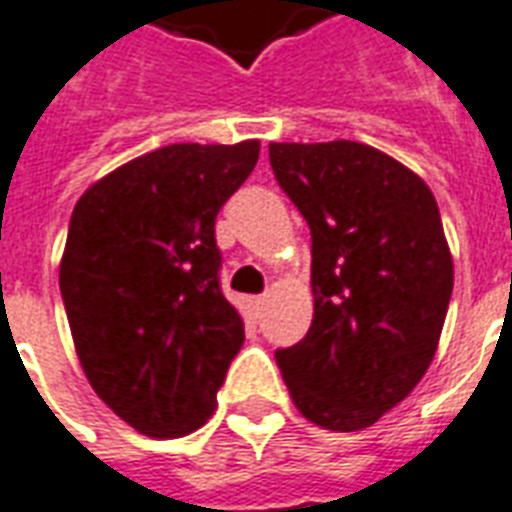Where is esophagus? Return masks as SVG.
Wrapping results in <instances>:
<instances>
[{"instance_id":"obj_1","label":"esophagus","mask_w":512,"mask_h":512,"mask_svg":"<svg viewBox=\"0 0 512 512\" xmlns=\"http://www.w3.org/2000/svg\"><path fill=\"white\" fill-rule=\"evenodd\" d=\"M263 304H266V299H263V296H246V310H249V315H252V318H260Z\"/></svg>"}]
</instances>
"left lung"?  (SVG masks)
<instances>
[{"instance_id":"left-lung-1","label":"left lung","mask_w":512,"mask_h":512,"mask_svg":"<svg viewBox=\"0 0 512 512\" xmlns=\"http://www.w3.org/2000/svg\"><path fill=\"white\" fill-rule=\"evenodd\" d=\"M271 169L312 233L315 315L277 351L318 428H370L428 373L452 296L439 205L417 172L351 139L271 142Z\"/></svg>"}]
</instances>
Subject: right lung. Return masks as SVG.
Instances as JSON below:
<instances>
[{
    "label": "right lung",
    "mask_w": 512,
    "mask_h": 512,
    "mask_svg": "<svg viewBox=\"0 0 512 512\" xmlns=\"http://www.w3.org/2000/svg\"><path fill=\"white\" fill-rule=\"evenodd\" d=\"M257 156V139L158 147L73 208L60 290L76 356L95 395L145 436L202 428L244 345L213 224Z\"/></svg>",
    "instance_id": "add662e5"
}]
</instances>
